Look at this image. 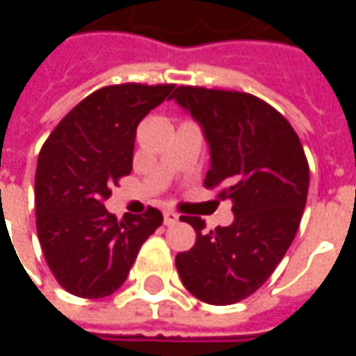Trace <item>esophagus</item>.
I'll return each instance as SVG.
<instances>
[{"label": "esophagus", "instance_id": "1", "mask_svg": "<svg viewBox=\"0 0 356 356\" xmlns=\"http://www.w3.org/2000/svg\"><path fill=\"white\" fill-rule=\"evenodd\" d=\"M177 221H179V216L175 213V211H171V209H165V211H163V223L168 225V227L175 225Z\"/></svg>", "mask_w": 356, "mask_h": 356}]
</instances>
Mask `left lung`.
<instances>
[{
    "mask_svg": "<svg viewBox=\"0 0 356 356\" xmlns=\"http://www.w3.org/2000/svg\"><path fill=\"white\" fill-rule=\"evenodd\" d=\"M173 97L209 143L204 186L219 188L234 211L232 225L213 231L200 217H181L196 242L175 267L194 298L232 305L259 290L288 252L307 204L309 162L290 122L255 95L179 86Z\"/></svg>",
    "mask_w": 356,
    "mask_h": 356,
    "instance_id": "1",
    "label": "left lung"
}]
</instances>
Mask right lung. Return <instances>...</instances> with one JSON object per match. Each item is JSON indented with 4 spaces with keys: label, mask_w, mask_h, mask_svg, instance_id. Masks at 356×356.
I'll list each match as a JSON object with an SVG mask.
<instances>
[{
    "label": "right lung",
    "mask_w": 356,
    "mask_h": 356,
    "mask_svg": "<svg viewBox=\"0 0 356 356\" xmlns=\"http://www.w3.org/2000/svg\"><path fill=\"white\" fill-rule=\"evenodd\" d=\"M173 83L106 86L76 104L43 143L35 168V229L57 282L72 296L106 298L125 282L160 209L118 221L102 202L133 170L137 125Z\"/></svg>",
    "instance_id": "right-lung-1"
}]
</instances>
